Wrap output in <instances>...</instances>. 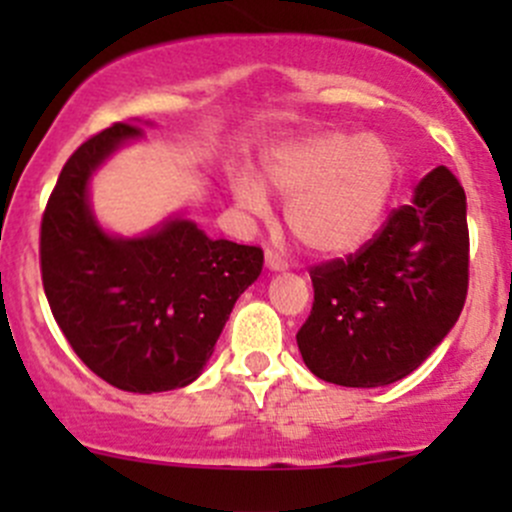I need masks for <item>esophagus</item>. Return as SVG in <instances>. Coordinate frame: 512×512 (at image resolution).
<instances>
[{
    "label": "esophagus",
    "instance_id": "esophagus-1",
    "mask_svg": "<svg viewBox=\"0 0 512 512\" xmlns=\"http://www.w3.org/2000/svg\"><path fill=\"white\" fill-rule=\"evenodd\" d=\"M265 265L270 267L272 272H282V270H287V260L282 255H277L275 250H267L265 252Z\"/></svg>",
    "mask_w": 512,
    "mask_h": 512
}]
</instances>
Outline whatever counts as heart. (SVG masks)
Instances as JSON below:
<instances>
[{
  "label": "heart",
  "mask_w": 512,
  "mask_h": 512,
  "mask_svg": "<svg viewBox=\"0 0 512 512\" xmlns=\"http://www.w3.org/2000/svg\"><path fill=\"white\" fill-rule=\"evenodd\" d=\"M396 175L394 148L371 133H317L277 148L265 163V183L287 200L289 232L324 255L352 252L374 235ZM235 198L247 213H267L265 190L247 175L235 178Z\"/></svg>",
  "instance_id": "b5f03b06"
}]
</instances>
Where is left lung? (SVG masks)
<instances>
[{
	"label": "left lung",
	"instance_id": "obj_1",
	"mask_svg": "<svg viewBox=\"0 0 512 512\" xmlns=\"http://www.w3.org/2000/svg\"><path fill=\"white\" fill-rule=\"evenodd\" d=\"M468 245L466 193L438 165L359 252L309 270L314 302L297 332L309 371L374 389L418 369L461 317Z\"/></svg>",
	"mask_w": 512,
	"mask_h": 512
}]
</instances>
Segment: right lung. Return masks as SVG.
<instances>
[{"mask_svg": "<svg viewBox=\"0 0 512 512\" xmlns=\"http://www.w3.org/2000/svg\"><path fill=\"white\" fill-rule=\"evenodd\" d=\"M136 123L81 143L41 218V282L76 356L111 386L153 394L188 386L213 356L237 297L262 272V250L210 240L173 218L146 237H113L89 208V178Z\"/></svg>", "mask_w": 512, "mask_h": 512, "instance_id": "1", "label": "right lung"}]
</instances>
